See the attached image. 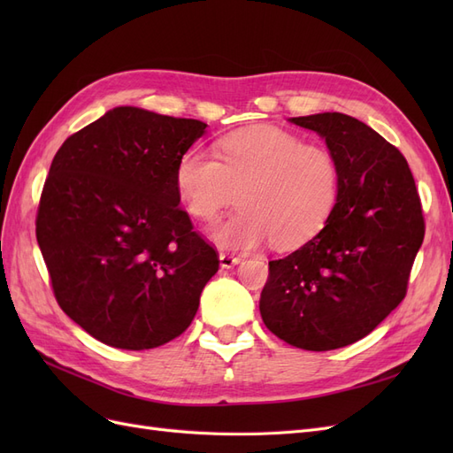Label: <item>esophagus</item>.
<instances>
[{
  "label": "esophagus",
  "mask_w": 453,
  "mask_h": 453,
  "mask_svg": "<svg viewBox=\"0 0 453 453\" xmlns=\"http://www.w3.org/2000/svg\"><path fill=\"white\" fill-rule=\"evenodd\" d=\"M219 260H221V268H232V266L240 265L242 258L236 255H230V253H221L219 255Z\"/></svg>",
  "instance_id": "esophagus-1"
}]
</instances>
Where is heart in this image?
<instances>
[{"label": "heart", "instance_id": "heart-1", "mask_svg": "<svg viewBox=\"0 0 453 453\" xmlns=\"http://www.w3.org/2000/svg\"><path fill=\"white\" fill-rule=\"evenodd\" d=\"M219 158L188 149L177 158L175 187L187 211L213 221L236 193L242 210L210 230L226 250H251L272 240L295 250L318 236L340 195V168L323 145L258 125L228 134L217 143Z\"/></svg>", "mask_w": 453, "mask_h": 453}]
</instances>
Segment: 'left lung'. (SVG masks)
I'll list each match as a JSON object with an SVG mask.
<instances>
[{
    "instance_id": "obj_1",
    "label": "left lung",
    "mask_w": 453,
    "mask_h": 453,
    "mask_svg": "<svg viewBox=\"0 0 453 453\" xmlns=\"http://www.w3.org/2000/svg\"><path fill=\"white\" fill-rule=\"evenodd\" d=\"M291 122L325 140L340 195L318 236L270 260L258 308L287 344L328 351L365 338L403 303L425 221L406 158L378 132L344 113Z\"/></svg>"
}]
</instances>
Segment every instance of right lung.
Wrapping results in <instances>:
<instances>
[{"mask_svg":"<svg viewBox=\"0 0 453 453\" xmlns=\"http://www.w3.org/2000/svg\"><path fill=\"white\" fill-rule=\"evenodd\" d=\"M205 122L115 107L54 155L35 236L54 298L96 340L150 349L183 334L219 253L180 208L175 166Z\"/></svg>","mask_w":453,"mask_h":453,"instance_id":"1","label":"right lung"}]
</instances>
